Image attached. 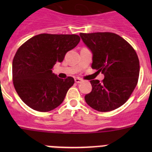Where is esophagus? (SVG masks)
Masks as SVG:
<instances>
[{
	"label": "esophagus",
	"instance_id": "obj_1",
	"mask_svg": "<svg viewBox=\"0 0 152 152\" xmlns=\"http://www.w3.org/2000/svg\"><path fill=\"white\" fill-rule=\"evenodd\" d=\"M75 81L76 83H77V84H79V83H80L81 81H82V79L79 78V77H76V78L75 79Z\"/></svg>",
	"mask_w": 152,
	"mask_h": 152
}]
</instances>
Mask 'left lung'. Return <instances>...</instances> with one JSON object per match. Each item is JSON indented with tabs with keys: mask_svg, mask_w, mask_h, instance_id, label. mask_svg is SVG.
<instances>
[{
	"mask_svg": "<svg viewBox=\"0 0 152 152\" xmlns=\"http://www.w3.org/2000/svg\"><path fill=\"white\" fill-rule=\"evenodd\" d=\"M93 53L91 68L104 75V79L91 80L92 91L86 103L100 112L119 108L130 97L138 83L139 60L135 49L113 33H80Z\"/></svg>",
	"mask_w": 152,
	"mask_h": 152,
	"instance_id": "left-lung-1",
	"label": "left lung"
}]
</instances>
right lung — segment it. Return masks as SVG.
Segmentation results:
<instances>
[{
  "label": "right lung",
  "instance_id": "obj_1",
  "mask_svg": "<svg viewBox=\"0 0 152 152\" xmlns=\"http://www.w3.org/2000/svg\"><path fill=\"white\" fill-rule=\"evenodd\" d=\"M80 39L75 34L42 33L28 39L17 49L12 64L13 83L28 107L49 112L62 103L75 80L72 77L59 78L52 69Z\"/></svg>",
  "mask_w": 152,
  "mask_h": 152
}]
</instances>
